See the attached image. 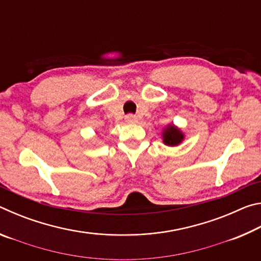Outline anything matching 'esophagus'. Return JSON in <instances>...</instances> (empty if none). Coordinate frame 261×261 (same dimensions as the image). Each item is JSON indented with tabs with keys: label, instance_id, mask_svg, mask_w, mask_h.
Masks as SVG:
<instances>
[{
	"label": "esophagus",
	"instance_id": "1",
	"mask_svg": "<svg viewBox=\"0 0 261 261\" xmlns=\"http://www.w3.org/2000/svg\"><path fill=\"white\" fill-rule=\"evenodd\" d=\"M125 122L126 123H136L137 122V117L135 115H126L125 116Z\"/></svg>",
	"mask_w": 261,
	"mask_h": 261
}]
</instances>
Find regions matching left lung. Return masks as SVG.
I'll return each instance as SVG.
<instances>
[{
  "label": "left lung",
  "instance_id": "1",
  "mask_svg": "<svg viewBox=\"0 0 261 261\" xmlns=\"http://www.w3.org/2000/svg\"><path fill=\"white\" fill-rule=\"evenodd\" d=\"M161 137L163 144L170 147L178 146L185 139V135L183 134V131L178 126H176L174 123H170V124L163 127Z\"/></svg>",
  "mask_w": 261,
  "mask_h": 261
}]
</instances>
